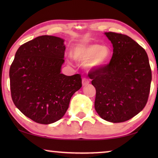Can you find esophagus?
Listing matches in <instances>:
<instances>
[{
	"label": "esophagus",
	"mask_w": 158,
	"mask_h": 158,
	"mask_svg": "<svg viewBox=\"0 0 158 158\" xmlns=\"http://www.w3.org/2000/svg\"><path fill=\"white\" fill-rule=\"evenodd\" d=\"M90 83L89 79H88L87 78H83L82 79V85L83 86H85V85H89Z\"/></svg>",
	"instance_id": "obj_1"
}]
</instances>
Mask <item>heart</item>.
<instances>
[{
	"instance_id": "heart-1",
	"label": "heart",
	"mask_w": 158,
	"mask_h": 158,
	"mask_svg": "<svg viewBox=\"0 0 158 158\" xmlns=\"http://www.w3.org/2000/svg\"><path fill=\"white\" fill-rule=\"evenodd\" d=\"M72 53L74 60L82 63H88V67L91 69L105 66L111 56V50L108 47L96 43L75 47Z\"/></svg>"
}]
</instances>
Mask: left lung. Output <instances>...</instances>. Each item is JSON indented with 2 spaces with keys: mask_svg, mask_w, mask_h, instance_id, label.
Listing matches in <instances>:
<instances>
[{
  "mask_svg": "<svg viewBox=\"0 0 158 158\" xmlns=\"http://www.w3.org/2000/svg\"><path fill=\"white\" fill-rule=\"evenodd\" d=\"M113 45L107 65L90 74L96 90L95 109L106 121L121 123L138 114L148 101L152 79L148 55L125 35L109 32Z\"/></svg>",
  "mask_w": 158,
  "mask_h": 158,
  "instance_id": "obj_1",
  "label": "left lung"
}]
</instances>
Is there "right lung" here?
Listing matches in <instances>:
<instances>
[{
	"label": "right lung",
	"mask_w": 158,
	"mask_h": 158,
	"mask_svg": "<svg viewBox=\"0 0 158 158\" xmlns=\"http://www.w3.org/2000/svg\"><path fill=\"white\" fill-rule=\"evenodd\" d=\"M64 41L52 35L37 37L19 48L10 66L13 102L37 123L47 125L60 120L72 96L81 87L80 74L66 76L60 73Z\"/></svg>",
	"instance_id": "1"
}]
</instances>
